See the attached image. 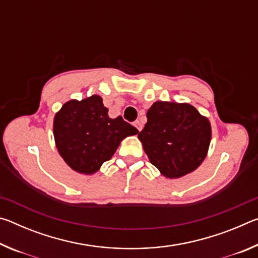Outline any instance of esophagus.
<instances>
[{
    "label": "esophagus",
    "instance_id": "34e87169",
    "mask_svg": "<svg viewBox=\"0 0 258 258\" xmlns=\"http://www.w3.org/2000/svg\"><path fill=\"white\" fill-rule=\"evenodd\" d=\"M134 126L138 128V131H141L142 130V124L140 123V120H135L134 121Z\"/></svg>",
    "mask_w": 258,
    "mask_h": 258
}]
</instances>
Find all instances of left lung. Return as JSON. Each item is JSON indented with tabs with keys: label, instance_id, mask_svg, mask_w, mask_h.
Returning <instances> with one entry per match:
<instances>
[{
	"label": "left lung",
	"instance_id": "8db88e82",
	"mask_svg": "<svg viewBox=\"0 0 258 258\" xmlns=\"http://www.w3.org/2000/svg\"><path fill=\"white\" fill-rule=\"evenodd\" d=\"M138 138L150 163L164 176L177 178L197 169L212 139L209 120L189 103L156 101Z\"/></svg>",
	"mask_w": 258,
	"mask_h": 258
}]
</instances>
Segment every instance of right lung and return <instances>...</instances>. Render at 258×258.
<instances>
[{
	"label": "right lung",
	"mask_w": 258,
	"mask_h": 258,
	"mask_svg": "<svg viewBox=\"0 0 258 258\" xmlns=\"http://www.w3.org/2000/svg\"><path fill=\"white\" fill-rule=\"evenodd\" d=\"M139 131L120 116L110 118L99 95L71 100L55 113L53 135L56 149L74 171L90 175L115 154L126 137Z\"/></svg>",
	"instance_id": "right-lung-1"
}]
</instances>
